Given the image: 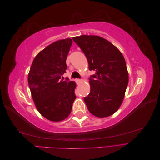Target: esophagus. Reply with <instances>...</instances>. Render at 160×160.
<instances>
[{
  "label": "esophagus",
  "mask_w": 160,
  "mask_h": 160,
  "mask_svg": "<svg viewBox=\"0 0 160 160\" xmlns=\"http://www.w3.org/2000/svg\"><path fill=\"white\" fill-rule=\"evenodd\" d=\"M81 82H82V79H76L77 84H79L80 83H81Z\"/></svg>",
  "instance_id": "34e87169"
}]
</instances>
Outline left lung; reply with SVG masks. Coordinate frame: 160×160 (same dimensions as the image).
Returning a JSON list of instances; mask_svg holds the SVG:
<instances>
[{"instance_id":"8db88e82","label":"left lung","mask_w":160,"mask_h":160,"mask_svg":"<svg viewBox=\"0 0 160 160\" xmlns=\"http://www.w3.org/2000/svg\"><path fill=\"white\" fill-rule=\"evenodd\" d=\"M83 51L90 71V93L84 98L89 112L99 118L113 114L124 98L129 81L126 62L123 55L112 43L94 35L72 38Z\"/></svg>"}]
</instances>
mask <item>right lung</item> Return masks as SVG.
<instances>
[{
  "label": "right lung",
  "mask_w": 160,
  "mask_h": 160,
  "mask_svg": "<svg viewBox=\"0 0 160 160\" xmlns=\"http://www.w3.org/2000/svg\"><path fill=\"white\" fill-rule=\"evenodd\" d=\"M72 41H55L34 59L28 75V83L37 110L43 117L60 122L71 113L76 95V84L61 77L66 72V59Z\"/></svg>",
  "instance_id": "1"
}]
</instances>
